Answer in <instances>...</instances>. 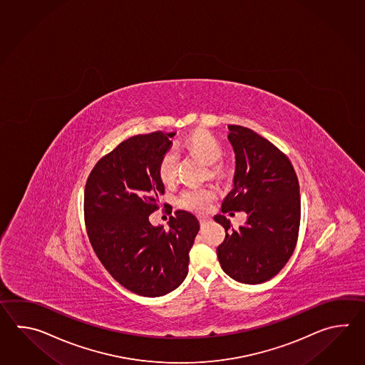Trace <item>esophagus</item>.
Here are the masks:
<instances>
[{"mask_svg": "<svg viewBox=\"0 0 365 365\" xmlns=\"http://www.w3.org/2000/svg\"><path fill=\"white\" fill-rule=\"evenodd\" d=\"M198 219H200V223H201L202 225H206V223H207V222H209L210 220V217H205V215H200V217H198Z\"/></svg>", "mask_w": 365, "mask_h": 365, "instance_id": "34e87169", "label": "esophagus"}]
</instances>
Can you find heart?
<instances>
[{
    "label": "heart",
    "mask_w": 365,
    "mask_h": 365,
    "mask_svg": "<svg viewBox=\"0 0 365 365\" xmlns=\"http://www.w3.org/2000/svg\"><path fill=\"white\" fill-rule=\"evenodd\" d=\"M181 148L189 153L190 155L198 158L201 162L210 165L211 175L222 173V165L217 163L223 156V146L212 134L203 130H198L187 135ZM159 178L163 184H171L176 176V160L172 153H167L162 158L159 168ZM217 195V192L212 186H202V187H190L180 194L179 205L181 207L192 211H205L209 207L210 202Z\"/></svg>",
    "instance_id": "b5f03b06"
}]
</instances>
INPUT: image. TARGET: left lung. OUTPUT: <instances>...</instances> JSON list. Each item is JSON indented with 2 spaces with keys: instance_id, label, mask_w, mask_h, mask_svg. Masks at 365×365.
Segmentation results:
<instances>
[{
  "instance_id": "1",
  "label": "left lung",
  "mask_w": 365,
  "mask_h": 365,
  "mask_svg": "<svg viewBox=\"0 0 365 365\" xmlns=\"http://www.w3.org/2000/svg\"><path fill=\"white\" fill-rule=\"evenodd\" d=\"M236 167L233 187L222 212L245 211L247 222L237 230L222 214L225 239L217 249L223 272L245 284L272 279L292 256L300 225V187L295 170L279 148L256 132L228 125Z\"/></svg>"
}]
</instances>
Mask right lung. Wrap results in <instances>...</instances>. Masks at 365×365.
<instances>
[{
    "label": "right lung",
    "mask_w": 365,
    "mask_h": 365,
    "mask_svg": "<svg viewBox=\"0 0 365 365\" xmlns=\"http://www.w3.org/2000/svg\"><path fill=\"white\" fill-rule=\"evenodd\" d=\"M176 132L134 135L103 156L85 187L90 242L107 272L134 294L167 295L187 275L189 250L200 231L193 214L179 210L170 230L148 217L160 207L158 168Z\"/></svg>",
    "instance_id": "obj_1"
}]
</instances>
